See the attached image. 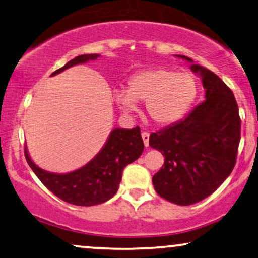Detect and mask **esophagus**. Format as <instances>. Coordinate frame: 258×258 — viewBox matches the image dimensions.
<instances>
[{
	"mask_svg": "<svg viewBox=\"0 0 258 258\" xmlns=\"http://www.w3.org/2000/svg\"><path fill=\"white\" fill-rule=\"evenodd\" d=\"M142 138H143V142H144V145L148 148L149 146V138H150V133L149 132H143L142 133Z\"/></svg>",
	"mask_w": 258,
	"mask_h": 258,
	"instance_id": "obj_1",
	"label": "esophagus"
}]
</instances>
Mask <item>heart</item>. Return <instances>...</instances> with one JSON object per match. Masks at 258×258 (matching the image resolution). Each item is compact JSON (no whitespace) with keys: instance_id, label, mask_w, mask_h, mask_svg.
<instances>
[{"instance_id":"b5f03b06","label":"heart","mask_w":258,"mask_h":258,"mask_svg":"<svg viewBox=\"0 0 258 258\" xmlns=\"http://www.w3.org/2000/svg\"><path fill=\"white\" fill-rule=\"evenodd\" d=\"M198 95V83L189 73L157 68L143 70L130 78L127 93L119 91L115 101L123 112L136 109V102H146V113L159 126L178 121Z\"/></svg>"}]
</instances>
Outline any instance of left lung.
I'll return each instance as SVG.
<instances>
[{
    "label": "left lung",
    "mask_w": 258,
    "mask_h": 258,
    "mask_svg": "<svg viewBox=\"0 0 258 258\" xmlns=\"http://www.w3.org/2000/svg\"><path fill=\"white\" fill-rule=\"evenodd\" d=\"M190 69L200 74L206 100L187 118L151 133L149 139L150 146L165 157L152 177L153 187L159 197L181 206L204 200L229 177L240 142V116L232 90L200 65Z\"/></svg>",
    "instance_id": "1"
}]
</instances>
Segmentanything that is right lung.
Listing matches in <instances>:
<instances>
[{
    "mask_svg": "<svg viewBox=\"0 0 258 258\" xmlns=\"http://www.w3.org/2000/svg\"><path fill=\"white\" fill-rule=\"evenodd\" d=\"M100 54H82L68 61L51 76L76 64L96 59ZM144 150L140 128H115L110 132L103 149L83 168L69 174H51L42 170L29 158L25 146L26 161L41 183L65 202L76 206H94L109 200L119 188L122 171L127 164L135 162Z\"/></svg>",
    "mask_w": 258,
    "mask_h": 258,
    "instance_id": "obj_1",
    "label": "right lung"
}]
</instances>
